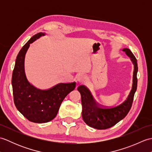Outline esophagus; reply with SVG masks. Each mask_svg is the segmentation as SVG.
Returning <instances> with one entry per match:
<instances>
[{
  "instance_id": "34e87169",
  "label": "esophagus",
  "mask_w": 152,
  "mask_h": 152,
  "mask_svg": "<svg viewBox=\"0 0 152 152\" xmlns=\"http://www.w3.org/2000/svg\"><path fill=\"white\" fill-rule=\"evenodd\" d=\"M77 80L80 83H83L86 81V77L83 74H79L78 78H77Z\"/></svg>"
}]
</instances>
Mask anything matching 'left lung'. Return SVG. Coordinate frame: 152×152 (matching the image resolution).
Listing matches in <instances>:
<instances>
[{
  "mask_svg": "<svg viewBox=\"0 0 152 152\" xmlns=\"http://www.w3.org/2000/svg\"><path fill=\"white\" fill-rule=\"evenodd\" d=\"M123 51L130 57L134 64L132 89L124 102L114 107H102L99 106L93 99L91 92L85 86H80L78 91L81 94L82 105V118L89 127L96 129H106L115 125L124 119L131 108L134 93L137 88V61L133 53L128 48H124Z\"/></svg>",
  "mask_w": 152,
  "mask_h": 152,
  "instance_id": "obj_1",
  "label": "left lung"
}]
</instances>
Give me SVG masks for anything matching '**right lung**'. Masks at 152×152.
<instances>
[{
    "label": "right lung",
    "instance_id": "add662e5",
    "mask_svg": "<svg viewBox=\"0 0 152 152\" xmlns=\"http://www.w3.org/2000/svg\"><path fill=\"white\" fill-rule=\"evenodd\" d=\"M46 34L34 35L19 51L13 70L12 85L15 107L28 120L46 123L56 118L65 96L75 89L76 82L60 83L48 89L35 88L28 81L25 72V57L30 44Z\"/></svg>",
    "mask_w": 152,
    "mask_h": 152
}]
</instances>
